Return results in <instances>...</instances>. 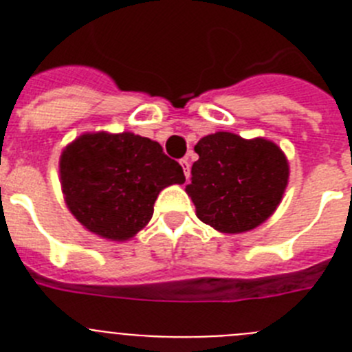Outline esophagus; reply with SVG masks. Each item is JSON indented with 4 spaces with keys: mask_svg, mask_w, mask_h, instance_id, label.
Segmentation results:
<instances>
[{
    "mask_svg": "<svg viewBox=\"0 0 352 352\" xmlns=\"http://www.w3.org/2000/svg\"><path fill=\"white\" fill-rule=\"evenodd\" d=\"M179 164H182V167H183L185 178L188 179V176H190V162H188V158H182V160H179Z\"/></svg>",
    "mask_w": 352,
    "mask_h": 352,
    "instance_id": "34e87169",
    "label": "esophagus"
}]
</instances>
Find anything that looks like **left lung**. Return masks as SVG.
Segmentation results:
<instances>
[{
    "label": "left lung",
    "instance_id": "obj_1",
    "mask_svg": "<svg viewBox=\"0 0 352 352\" xmlns=\"http://www.w3.org/2000/svg\"><path fill=\"white\" fill-rule=\"evenodd\" d=\"M194 149L199 160L192 166L185 192L201 222L238 234L272 217L289 179L287 158L275 142L217 132L201 139Z\"/></svg>",
    "mask_w": 352,
    "mask_h": 352
}]
</instances>
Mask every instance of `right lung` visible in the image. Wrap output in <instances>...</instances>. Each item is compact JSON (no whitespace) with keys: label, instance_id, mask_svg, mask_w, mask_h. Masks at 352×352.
Wrapping results in <instances>:
<instances>
[{"label":"right lung","instance_id":"add662e5","mask_svg":"<svg viewBox=\"0 0 352 352\" xmlns=\"http://www.w3.org/2000/svg\"><path fill=\"white\" fill-rule=\"evenodd\" d=\"M61 188L89 232L126 241L153 217L166 186L185 183L182 166L158 142L132 132L84 133L63 149Z\"/></svg>","mask_w":352,"mask_h":352}]
</instances>
